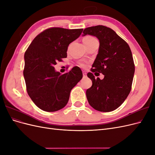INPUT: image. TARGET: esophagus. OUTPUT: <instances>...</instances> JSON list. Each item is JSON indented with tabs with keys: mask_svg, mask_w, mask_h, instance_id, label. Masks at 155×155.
<instances>
[{
	"mask_svg": "<svg viewBox=\"0 0 155 155\" xmlns=\"http://www.w3.org/2000/svg\"><path fill=\"white\" fill-rule=\"evenodd\" d=\"M83 78H86L87 77V73L85 72H83Z\"/></svg>",
	"mask_w": 155,
	"mask_h": 155,
	"instance_id": "obj_1",
	"label": "esophagus"
}]
</instances>
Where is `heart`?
<instances>
[{
	"mask_svg": "<svg viewBox=\"0 0 155 155\" xmlns=\"http://www.w3.org/2000/svg\"><path fill=\"white\" fill-rule=\"evenodd\" d=\"M96 41H97V40L95 38H94L93 37H91V36H87L85 37H84L83 39V42L84 45H85V46L91 44V43H93V42H94ZM81 66L82 67H85V64H81Z\"/></svg>",
	"mask_w": 155,
	"mask_h": 155,
	"instance_id": "b5f03b06",
	"label": "heart"
}]
</instances>
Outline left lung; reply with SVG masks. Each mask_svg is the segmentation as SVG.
<instances>
[{
  "label": "left lung",
  "mask_w": 155,
  "mask_h": 155,
  "mask_svg": "<svg viewBox=\"0 0 155 155\" xmlns=\"http://www.w3.org/2000/svg\"><path fill=\"white\" fill-rule=\"evenodd\" d=\"M87 35L97 37L100 42L91 71L104 75L100 80L91 72L87 74L92 82L86 91L87 100L96 110L110 112L122 104L130 92L134 74L132 52L128 44L109 28L88 27L82 35Z\"/></svg>",
  "instance_id": "8db88e82"
}]
</instances>
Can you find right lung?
Instances as JSON below:
<instances>
[{"label":"right lung","mask_w":155,"mask_h":155,"mask_svg":"<svg viewBox=\"0 0 155 155\" xmlns=\"http://www.w3.org/2000/svg\"><path fill=\"white\" fill-rule=\"evenodd\" d=\"M83 29L51 28L32 41L25 54L23 71L27 92L41 110L55 112L66 106L70 91L83 77L81 70L73 67L61 74L54 65L67 57L68 45L80 36Z\"/></svg>","instance_id":"1"}]
</instances>
